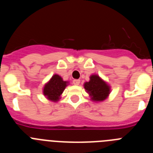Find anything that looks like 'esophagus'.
<instances>
[{
  "instance_id": "1",
  "label": "esophagus",
  "mask_w": 153,
  "mask_h": 153,
  "mask_svg": "<svg viewBox=\"0 0 153 153\" xmlns=\"http://www.w3.org/2000/svg\"><path fill=\"white\" fill-rule=\"evenodd\" d=\"M73 83H74V84L76 85V86H78V85L79 84V83H80V80H79V79H74V80L73 81Z\"/></svg>"
}]
</instances>
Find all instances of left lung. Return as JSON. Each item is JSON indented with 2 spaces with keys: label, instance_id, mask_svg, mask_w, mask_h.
Returning <instances> with one entry per match:
<instances>
[{
  "label": "left lung",
  "instance_id": "1",
  "mask_svg": "<svg viewBox=\"0 0 153 153\" xmlns=\"http://www.w3.org/2000/svg\"><path fill=\"white\" fill-rule=\"evenodd\" d=\"M83 86L93 102L104 101L110 93V86L109 84L97 74L90 76V81L84 83Z\"/></svg>",
  "mask_w": 153,
  "mask_h": 153
}]
</instances>
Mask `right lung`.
<instances>
[{"instance_id":"right-lung-1","label":"right lung","mask_w":153,"mask_h":153,"mask_svg":"<svg viewBox=\"0 0 153 153\" xmlns=\"http://www.w3.org/2000/svg\"><path fill=\"white\" fill-rule=\"evenodd\" d=\"M68 83V81L63 80L60 76L54 74L44 85L43 89L44 97L53 102H57L61 98L62 93Z\"/></svg>"}]
</instances>
